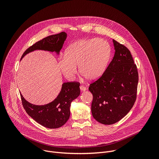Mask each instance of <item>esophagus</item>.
Masks as SVG:
<instances>
[{
    "instance_id": "esophagus-1",
    "label": "esophagus",
    "mask_w": 159,
    "mask_h": 159,
    "mask_svg": "<svg viewBox=\"0 0 159 159\" xmlns=\"http://www.w3.org/2000/svg\"><path fill=\"white\" fill-rule=\"evenodd\" d=\"M80 89L82 92H83V91H85V90H86V87L83 86V85H80Z\"/></svg>"
}]
</instances>
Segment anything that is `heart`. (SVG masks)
<instances>
[{"label":"heart","mask_w":159,"mask_h":159,"mask_svg":"<svg viewBox=\"0 0 159 159\" xmlns=\"http://www.w3.org/2000/svg\"><path fill=\"white\" fill-rule=\"evenodd\" d=\"M111 54L108 43L101 38L82 39L68 47L65 57L58 60V69L63 76L72 80L79 72L85 79L93 81L98 79L104 72Z\"/></svg>","instance_id":"1"}]
</instances>
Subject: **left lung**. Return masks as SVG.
Returning <instances> with one entry per match:
<instances>
[{"label":"left lung","instance_id":"left-lung-1","mask_svg":"<svg viewBox=\"0 0 159 159\" xmlns=\"http://www.w3.org/2000/svg\"><path fill=\"white\" fill-rule=\"evenodd\" d=\"M115 55L102 76L90 84L94 118L104 125H112L125 117L137 98L139 74L129 50L112 39Z\"/></svg>","mask_w":159,"mask_h":159}]
</instances>
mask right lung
Here are the masks:
<instances>
[{
  "label": "right lung",
  "instance_id": "right-lung-1",
  "mask_svg": "<svg viewBox=\"0 0 159 159\" xmlns=\"http://www.w3.org/2000/svg\"><path fill=\"white\" fill-rule=\"evenodd\" d=\"M66 33L61 32L51 35L36 42L22 54L20 60L26 55L35 50L55 52L57 55L63 47ZM79 82H65L58 96L52 102L44 105H35L27 101L20 94L22 104L25 111L39 125L50 129L58 128L69 119L71 102L80 95Z\"/></svg>",
  "mask_w": 159,
  "mask_h": 159
}]
</instances>
